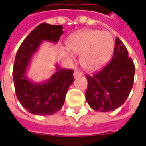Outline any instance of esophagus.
I'll use <instances>...</instances> for the list:
<instances>
[{
  "instance_id": "obj_1",
  "label": "esophagus",
  "mask_w": 146,
  "mask_h": 146,
  "mask_svg": "<svg viewBox=\"0 0 146 146\" xmlns=\"http://www.w3.org/2000/svg\"><path fill=\"white\" fill-rule=\"evenodd\" d=\"M83 73L81 72H80V71H75L74 73H73V76H74V78H76V77H78V76H81Z\"/></svg>"
}]
</instances>
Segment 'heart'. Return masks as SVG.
Wrapping results in <instances>:
<instances>
[{"instance_id":"heart-1","label":"heart","mask_w":146,"mask_h":146,"mask_svg":"<svg viewBox=\"0 0 146 146\" xmlns=\"http://www.w3.org/2000/svg\"><path fill=\"white\" fill-rule=\"evenodd\" d=\"M66 44L73 53L80 54L81 66L93 71L101 68L110 59L115 43L110 32L88 29L70 36Z\"/></svg>"}]
</instances>
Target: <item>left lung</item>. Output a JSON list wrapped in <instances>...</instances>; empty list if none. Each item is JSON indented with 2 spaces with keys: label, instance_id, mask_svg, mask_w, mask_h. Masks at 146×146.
<instances>
[{
  "label": "left lung",
  "instance_id": "8db88e82",
  "mask_svg": "<svg viewBox=\"0 0 146 146\" xmlns=\"http://www.w3.org/2000/svg\"><path fill=\"white\" fill-rule=\"evenodd\" d=\"M135 72L127 49L116 37L111 62L95 75L86 76L85 97L90 107L95 111L110 112L122 106L131 91Z\"/></svg>",
  "mask_w": 146,
  "mask_h": 146
}]
</instances>
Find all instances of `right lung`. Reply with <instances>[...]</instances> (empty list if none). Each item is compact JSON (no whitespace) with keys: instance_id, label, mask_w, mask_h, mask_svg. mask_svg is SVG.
<instances>
[{"instance_id":"1","label":"right lung","mask_w":146,"mask_h":146,"mask_svg":"<svg viewBox=\"0 0 146 146\" xmlns=\"http://www.w3.org/2000/svg\"><path fill=\"white\" fill-rule=\"evenodd\" d=\"M61 25L41 23L26 37L18 50L13 67V80L18 100L33 115H52L62 107L68 88L74 81L73 70L62 69L42 83L31 81L25 74L30 59L43 41L57 43L63 33Z\"/></svg>"}]
</instances>
